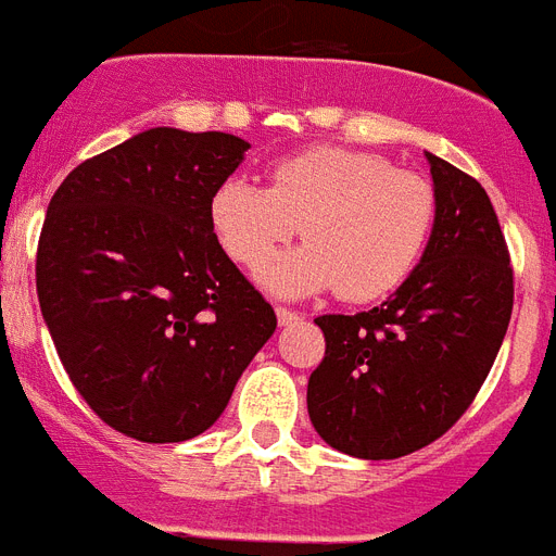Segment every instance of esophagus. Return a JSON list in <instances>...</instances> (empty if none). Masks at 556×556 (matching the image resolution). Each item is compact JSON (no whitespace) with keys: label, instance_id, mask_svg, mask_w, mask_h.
Returning <instances> with one entry per match:
<instances>
[{"label":"esophagus","instance_id":"obj_1","mask_svg":"<svg viewBox=\"0 0 556 556\" xmlns=\"http://www.w3.org/2000/svg\"><path fill=\"white\" fill-rule=\"evenodd\" d=\"M277 320H279V326H288V324H294V320H300V315L286 306H277Z\"/></svg>","mask_w":556,"mask_h":556}]
</instances>
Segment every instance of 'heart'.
Returning a JSON list of instances; mask_svg holds the SVG:
<instances>
[{"instance_id": "obj_1", "label": "heart", "mask_w": 556, "mask_h": 556, "mask_svg": "<svg viewBox=\"0 0 556 556\" xmlns=\"http://www.w3.org/2000/svg\"><path fill=\"white\" fill-rule=\"evenodd\" d=\"M438 192L410 168L358 148L320 146L282 156L268 186L227 177L210 198V224L224 253L260 270L296 230L308 239L262 270L277 294L338 286L353 303L381 300L426 253Z\"/></svg>"}]
</instances>
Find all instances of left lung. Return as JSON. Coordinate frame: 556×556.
Returning a JSON list of instances; mask_svg holds the SVG:
<instances>
[{
	"instance_id": "obj_1",
	"label": "left lung",
	"mask_w": 556,
	"mask_h": 556,
	"mask_svg": "<svg viewBox=\"0 0 556 556\" xmlns=\"http://www.w3.org/2000/svg\"><path fill=\"white\" fill-rule=\"evenodd\" d=\"M429 156L438 218L422 260L381 306L324 315L308 417L338 452L393 460L443 438L481 391L514 312V268L484 186Z\"/></svg>"
}]
</instances>
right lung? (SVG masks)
Instances as JSON below:
<instances>
[{
	"label": "right lung",
	"instance_id": "add662e5",
	"mask_svg": "<svg viewBox=\"0 0 556 556\" xmlns=\"http://www.w3.org/2000/svg\"><path fill=\"white\" fill-rule=\"evenodd\" d=\"M248 142L151 127L84 160L49 201L37 296L63 370L110 429L180 443L222 417L277 315L210 224Z\"/></svg>",
	"mask_w": 556,
	"mask_h": 556
}]
</instances>
